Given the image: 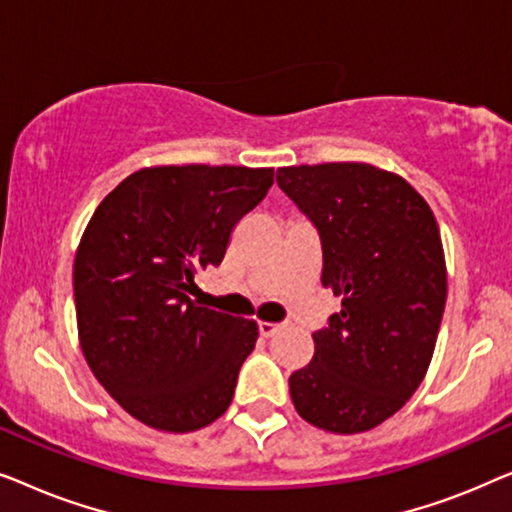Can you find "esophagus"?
Masks as SVG:
<instances>
[{"instance_id": "esophagus-1", "label": "esophagus", "mask_w": 512, "mask_h": 512, "mask_svg": "<svg viewBox=\"0 0 512 512\" xmlns=\"http://www.w3.org/2000/svg\"><path fill=\"white\" fill-rule=\"evenodd\" d=\"M279 324H268V321H261V324H258V333H261V338H272V335L275 333H279Z\"/></svg>"}]
</instances>
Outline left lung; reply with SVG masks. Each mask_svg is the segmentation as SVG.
Segmentation results:
<instances>
[{"instance_id": "1", "label": "left lung", "mask_w": 512, "mask_h": 512, "mask_svg": "<svg viewBox=\"0 0 512 512\" xmlns=\"http://www.w3.org/2000/svg\"><path fill=\"white\" fill-rule=\"evenodd\" d=\"M277 184L317 228L321 284L342 300L289 377L293 405L324 431L375 429L415 394L436 347L447 298L436 216L408 181L366 163L279 167Z\"/></svg>"}]
</instances>
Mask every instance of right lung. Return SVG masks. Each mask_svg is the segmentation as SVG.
<instances>
[{
	"instance_id": "right-lung-1",
	"label": "right lung",
	"mask_w": 512,
	"mask_h": 512,
	"mask_svg": "<svg viewBox=\"0 0 512 512\" xmlns=\"http://www.w3.org/2000/svg\"><path fill=\"white\" fill-rule=\"evenodd\" d=\"M272 177V167H144L95 209L74 258L81 349L102 387L146 426L202 429L233 401L258 328L188 293L200 270L221 265Z\"/></svg>"
}]
</instances>
